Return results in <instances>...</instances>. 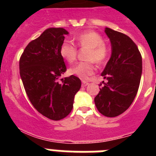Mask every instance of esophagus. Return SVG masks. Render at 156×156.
Segmentation results:
<instances>
[{"instance_id":"34e87169","label":"esophagus","mask_w":156,"mask_h":156,"mask_svg":"<svg viewBox=\"0 0 156 156\" xmlns=\"http://www.w3.org/2000/svg\"><path fill=\"white\" fill-rule=\"evenodd\" d=\"M88 85V83L87 81H82V86L83 87H86Z\"/></svg>"}]
</instances>
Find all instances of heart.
I'll return each instance as SVG.
<instances>
[{
	"mask_svg": "<svg viewBox=\"0 0 156 156\" xmlns=\"http://www.w3.org/2000/svg\"><path fill=\"white\" fill-rule=\"evenodd\" d=\"M77 47L89 48L87 54V62H80L69 69V73L83 80L94 73V61L97 64H102L108 56V48L104 44L103 37L95 31H86L76 37ZM60 55L69 63H73L76 58L77 49L75 45L69 42H64L59 49Z\"/></svg>",
	"mask_w": 156,
	"mask_h": 156,
	"instance_id": "1",
	"label": "heart"
}]
</instances>
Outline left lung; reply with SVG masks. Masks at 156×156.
Segmentation results:
<instances>
[{
  "label": "left lung",
  "instance_id": "1",
  "mask_svg": "<svg viewBox=\"0 0 156 156\" xmlns=\"http://www.w3.org/2000/svg\"><path fill=\"white\" fill-rule=\"evenodd\" d=\"M105 32L112 45L111 58L101 73L108 81L100 88L94 103L103 115L115 117L129 108L137 95L142 58L137 45L128 36L107 27Z\"/></svg>",
  "mask_w": 156,
  "mask_h": 156
}]
</instances>
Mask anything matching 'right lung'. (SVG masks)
<instances>
[{"mask_svg":"<svg viewBox=\"0 0 156 156\" xmlns=\"http://www.w3.org/2000/svg\"><path fill=\"white\" fill-rule=\"evenodd\" d=\"M69 32L63 28L47 29L29 43L19 60V71L30 102L40 113L52 120L64 119L71 112L81 81L72 75L58 78L66 71L59 53Z\"/></svg>","mask_w":156,"mask_h":156,"instance_id":"1","label":"right lung"}]
</instances>
